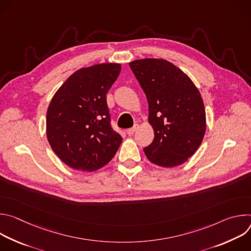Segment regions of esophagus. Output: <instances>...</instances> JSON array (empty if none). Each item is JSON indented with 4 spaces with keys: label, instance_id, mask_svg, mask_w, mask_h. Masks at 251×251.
I'll list each match as a JSON object with an SVG mask.
<instances>
[{
    "label": "esophagus",
    "instance_id": "esophagus-1",
    "mask_svg": "<svg viewBox=\"0 0 251 251\" xmlns=\"http://www.w3.org/2000/svg\"><path fill=\"white\" fill-rule=\"evenodd\" d=\"M138 129V125H135L134 127H132V128H129V129H127V134L128 135H133L135 132H136V130Z\"/></svg>",
    "mask_w": 251,
    "mask_h": 251
}]
</instances>
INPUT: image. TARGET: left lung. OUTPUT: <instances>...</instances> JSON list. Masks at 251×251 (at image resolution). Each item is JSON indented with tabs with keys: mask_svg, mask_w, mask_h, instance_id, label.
Listing matches in <instances>:
<instances>
[{
	"mask_svg": "<svg viewBox=\"0 0 251 251\" xmlns=\"http://www.w3.org/2000/svg\"><path fill=\"white\" fill-rule=\"evenodd\" d=\"M145 92L153 142L144 148L150 162L176 167L193 156L205 133V110L200 91L183 71L165 59L129 63Z\"/></svg>",
	"mask_w": 251,
	"mask_h": 251,
	"instance_id": "left-lung-1",
	"label": "left lung"
}]
</instances>
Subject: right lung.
I'll return each instance as SVG.
<instances>
[{
	"label": "right lung",
	"mask_w": 251,
	"mask_h": 251,
	"mask_svg": "<svg viewBox=\"0 0 251 251\" xmlns=\"http://www.w3.org/2000/svg\"><path fill=\"white\" fill-rule=\"evenodd\" d=\"M120 71L118 63L81 68L52 97L47 136L53 152L70 168L92 172L115 156L122 137L111 126L106 94Z\"/></svg>",
	"instance_id": "1"
}]
</instances>
